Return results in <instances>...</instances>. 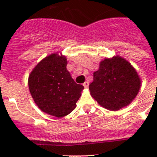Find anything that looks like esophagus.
Returning <instances> with one entry per match:
<instances>
[{"instance_id":"esophagus-1","label":"esophagus","mask_w":157,"mask_h":157,"mask_svg":"<svg viewBox=\"0 0 157 157\" xmlns=\"http://www.w3.org/2000/svg\"><path fill=\"white\" fill-rule=\"evenodd\" d=\"M83 86H84V87H86V88H87L88 86H89V82L88 81H86V82H84V83H83Z\"/></svg>"}]
</instances>
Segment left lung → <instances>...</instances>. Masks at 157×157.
I'll return each instance as SVG.
<instances>
[{
  "label": "left lung",
  "instance_id": "left-lung-1",
  "mask_svg": "<svg viewBox=\"0 0 157 157\" xmlns=\"http://www.w3.org/2000/svg\"><path fill=\"white\" fill-rule=\"evenodd\" d=\"M140 79L131 64L119 56L105 58L93 73L89 89L92 97L103 108L112 111L129 105L140 88Z\"/></svg>",
  "mask_w": 157,
  "mask_h": 157
}]
</instances>
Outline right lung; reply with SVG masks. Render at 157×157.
<instances>
[{
  "label": "right lung",
  "instance_id": "right-lung-1",
  "mask_svg": "<svg viewBox=\"0 0 157 157\" xmlns=\"http://www.w3.org/2000/svg\"><path fill=\"white\" fill-rule=\"evenodd\" d=\"M67 58L58 53L42 59L29 76L31 96L42 112L61 118L77 105L84 86L75 83L67 70Z\"/></svg>",
  "mask_w": 157,
  "mask_h": 157
}]
</instances>
